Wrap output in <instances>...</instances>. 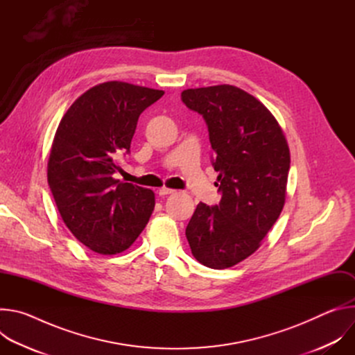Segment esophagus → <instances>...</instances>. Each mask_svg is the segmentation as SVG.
I'll return each instance as SVG.
<instances>
[{"instance_id": "34e87169", "label": "esophagus", "mask_w": 355, "mask_h": 355, "mask_svg": "<svg viewBox=\"0 0 355 355\" xmlns=\"http://www.w3.org/2000/svg\"><path fill=\"white\" fill-rule=\"evenodd\" d=\"M175 191L174 189H168V188H160L159 189V195L160 196H167V195H171V193H174Z\"/></svg>"}]
</instances>
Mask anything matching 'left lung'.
Wrapping results in <instances>:
<instances>
[{
	"instance_id": "left-lung-1",
	"label": "left lung",
	"mask_w": 355,
	"mask_h": 355,
	"mask_svg": "<svg viewBox=\"0 0 355 355\" xmlns=\"http://www.w3.org/2000/svg\"><path fill=\"white\" fill-rule=\"evenodd\" d=\"M181 99L207 122L222 195L219 205L198 204L185 236L200 264L229 268L260 247L281 215L289 147L272 114L237 87L191 88Z\"/></svg>"
}]
</instances>
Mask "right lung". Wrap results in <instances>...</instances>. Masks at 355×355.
Returning <instances> with one entry per match:
<instances>
[{"label":"right lung","mask_w":355,"mask_h":355,"mask_svg":"<svg viewBox=\"0 0 355 355\" xmlns=\"http://www.w3.org/2000/svg\"><path fill=\"white\" fill-rule=\"evenodd\" d=\"M164 91L108 81L85 91L62 118L47 182L74 237L98 254L129 248L155 209L151 189L121 182L119 155L130 153L140 114Z\"/></svg>","instance_id":"1"}]
</instances>
